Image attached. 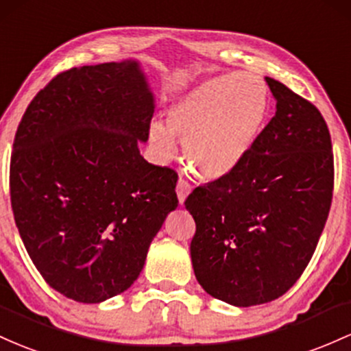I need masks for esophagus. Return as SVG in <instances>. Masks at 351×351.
<instances>
[{
	"instance_id": "34e87169",
	"label": "esophagus",
	"mask_w": 351,
	"mask_h": 351,
	"mask_svg": "<svg viewBox=\"0 0 351 351\" xmlns=\"http://www.w3.org/2000/svg\"><path fill=\"white\" fill-rule=\"evenodd\" d=\"M176 191H177V199H179V202L184 204L186 197L191 194L192 187H191V184H189V180L184 179V177L180 176L179 180H177V189H176Z\"/></svg>"
}]
</instances>
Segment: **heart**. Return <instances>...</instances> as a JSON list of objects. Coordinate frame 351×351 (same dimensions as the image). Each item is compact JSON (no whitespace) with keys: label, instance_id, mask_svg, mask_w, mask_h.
Returning a JSON list of instances; mask_svg holds the SVG:
<instances>
[{"label":"heart","instance_id":"obj_1","mask_svg":"<svg viewBox=\"0 0 351 351\" xmlns=\"http://www.w3.org/2000/svg\"><path fill=\"white\" fill-rule=\"evenodd\" d=\"M269 106V90L261 80L217 74L172 102L165 125H149V144L157 159L169 160L176 154L177 137L195 174L222 177L237 169L257 144Z\"/></svg>","mask_w":351,"mask_h":351}]
</instances>
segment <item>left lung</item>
<instances>
[{"instance_id":"left-lung-1","label":"left lung","mask_w":351,"mask_h":351,"mask_svg":"<svg viewBox=\"0 0 351 351\" xmlns=\"http://www.w3.org/2000/svg\"><path fill=\"white\" fill-rule=\"evenodd\" d=\"M277 111L237 169L195 187L186 208L197 282L235 306L282 297L300 278L333 197V152L320 111L265 77Z\"/></svg>"}]
</instances>
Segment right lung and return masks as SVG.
<instances>
[{
  "mask_svg": "<svg viewBox=\"0 0 351 351\" xmlns=\"http://www.w3.org/2000/svg\"><path fill=\"white\" fill-rule=\"evenodd\" d=\"M154 96L139 62L59 73L34 96L14 136V222L46 283L81 303L123 293L179 204L177 172L149 164Z\"/></svg>",
  "mask_w": 351,
  "mask_h": 351,
  "instance_id": "obj_1",
  "label": "right lung"
}]
</instances>
